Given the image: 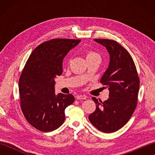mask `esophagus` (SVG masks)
<instances>
[{
    "label": "esophagus",
    "mask_w": 155,
    "mask_h": 155,
    "mask_svg": "<svg viewBox=\"0 0 155 155\" xmlns=\"http://www.w3.org/2000/svg\"><path fill=\"white\" fill-rule=\"evenodd\" d=\"M87 96L85 95H78V96L77 97V100H81V99H86Z\"/></svg>",
    "instance_id": "obj_1"
}]
</instances>
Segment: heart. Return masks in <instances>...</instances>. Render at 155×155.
I'll list each match as a JSON object with an SVG mask.
<instances>
[{"label": "heart", "instance_id": "obj_1", "mask_svg": "<svg viewBox=\"0 0 155 155\" xmlns=\"http://www.w3.org/2000/svg\"><path fill=\"white\" fill-rule=\"evenodd\" d=\"M87 58H98L101 59V55L97 52L88 51L87 53Z\"/></svg>", "mask_w": 155, "mask_h": 155}]
</instances>
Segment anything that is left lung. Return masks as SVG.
<instances>
[{"instance_id":"obj_1","label":"left lung","mask_w":155,"mask_h":155,"mask_svg":"<svg viewBox=\"0 0 155 155\" xmlns=\"http://www.w3.org/2000/svg\"><path fill=\"white\" fill-rule=\"evenodd\" d=\"M94 41L106 47L110 55L109 65L101 79L108 88L109 98L104 102L92 98L97 108L88 118L101 132L114 133L129 120L135 110L140 81L133 59L123 47L113 40Z\"/></svg>"}]
</instances>
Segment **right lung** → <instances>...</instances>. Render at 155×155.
Here are the masks:
<instances>
[{"label": "right lung", "instance_id": "1", "mask_svg": "<svg viewBox=\"0 0 155 155\" xmlns=\"http://www.w3.org/2000/svg\"><path fill=\"white\" fill-rule=\"evenodd\" d=\"M81 40L54 38L38 45L26 62L19 78L21 106L26 119L42 132L60 127L72 94L54 93V78L62 73V61Z\"/></svg>", "mask_w": 155, "mask_h": 155}]
</instances>
